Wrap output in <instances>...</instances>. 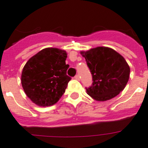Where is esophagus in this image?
Here are the masks:
<instances>
[{
  "mask_svg": "<svg viewBox=\"0 0 148 148\" xmlns=\"http://www.w3.org/2000/svg\"><path fill=\"white\" fill-rule=\"evenodd\" d=\"M74 79H77V80H79V79H80V77H79V74H77V75L74 77Z\"/></svg>",
  "mask_w": 148,
  "mask_h": 148,
  "instance_id": "34e87169",
  "label": "esophagus"
}]
</instances>
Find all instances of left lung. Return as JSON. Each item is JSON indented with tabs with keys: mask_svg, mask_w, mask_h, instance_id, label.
Instances as JSON below:
<instances>
[{
	"mask_svg": "<svg viewBox=\"0 0 148 148\" xmlns=\"http://www.w3.org/2000/svg\"><path fill=\"white\" fill-rule=\"evenodd\" d=\"M93 77V84L86 92L97 101L109 100L125 88L130 67L121 54L108 47L99 46L81 51Z\"/></svg>",
	"mask_w": 148,
	"mask_h": 148,
	"instance_id": "left-lung-1",
	"label": "left lung"
}]
</instances>
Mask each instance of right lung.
<instances>
[{
    "mask_svg": "<svg viewBox=\"0 0 148 148\" xmlns=\"http://www.w3.org/2000/svg\"><path fill=\"white\" fill-rule=\"evenodd\" d=\"M67 53L46 48L32 57L23 69L21 84L25 94L37 106L48 107L59 101L71 77L66 74Z\"/></svg>",
    "mask_w": 148,
    "mask_h": 148,
    "instance_id": "right-lung-1",
    "label": "right lung"
}]
</instances>
